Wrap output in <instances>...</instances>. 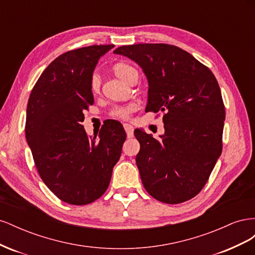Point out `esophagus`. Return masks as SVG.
Returning a JSON list of instances; mask_svg holds the SVG:
<instances>
[{
    "label": "esophagus",
    "mask_w": 255,
    "mask_h": 255,
    "mask_svg": "<svg viewBox=\"0 0 255 255\" xmlns=\"http://www.w3.org/2000/svg\"><path fill=\"white\" fill-rule=\"evenodd\" d=\"M123 128H125L126 132H127V135H128V138L133 137V132H134V128H133V126L128 125V123H125V125H123Z\"/></svg>",
    "instance_id": "34e87169"
}]
</instances>
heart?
<instances>
[{
    "label": "heart",
    "instance_id": "heart-1",
    "mask_svg": "<svg viewBox=\"0 0 255 255\" xmlns=\"http://www.w3.org/2000/svg\"><path fill=\"white\" fill-rule=\"evenodd\" d=\"M113 71L115 75L122 80L123 82H128V80L134 75L138 76L137 70L128 64L126 63H117L115 64L113 67ZM100 86H101V80H100V76L98 74H94L91 78L90 82V87L91 90L94 92H98L100 90ZM133 107L132 106H126V107H116V109L112 112L113 117L117 118H127L128 115L132 113Z\"/></svg>",
    "mask_w": 255,
    "mask_h": 255
}]
</instances>
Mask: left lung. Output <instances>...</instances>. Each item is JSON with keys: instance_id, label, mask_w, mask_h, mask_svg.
<instances>
[{"instance_id": "left-lung-1", "label": "left lung", "mask_w": 255, "mask_h": 255, "mask_svg": "<svg viewBox=\"0 0 255 255\" xmlns=\"http://www.w3.org/2000/svg\"><path fill=\"white\" fill-rule=\"evenodd\" d=\"M115 54L139 65L149 83L145 112H164L159 139L136 128V156L145 190L164 203L197 196L222 151L226 119L217 80L206 66L175 45H122Z\"/></svg>"}]
</instances>
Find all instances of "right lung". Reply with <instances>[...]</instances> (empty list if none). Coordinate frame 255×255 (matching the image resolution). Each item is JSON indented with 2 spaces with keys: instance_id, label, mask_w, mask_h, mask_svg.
Returning <instances> with one entry per match:
<instances>
[{
  "instance_id": "obj_1",
  "label": "right lung",
  "mask_w": 255,
  "mask_h": 255,
  "mask_svg": "<svg viewBox=\"0 0 255 255\" xmlns=\"http://www.w3.org/2000/svg\"><path fill=\"white\" fill-rule=\"evenodd\" d=\"M114 44L61 54L45 68L30 92L25 137L39 175L61 201L85 205L109 187L127 134L107 121L99 136H87L84 111L94 104L90 82L100 57Z\"/></svg>"
}]
</instances>
